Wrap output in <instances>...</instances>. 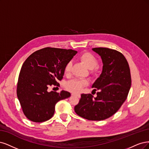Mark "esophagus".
<instances>
[{
  "instance_id": "1",
  "label": "esophagus",
  "mask_w": 149,
  "mask_h": 149,
  "mask_svg": "<svg viewBox=\"0 0 149 149\" xmlns=\"http://www.w3.org/2000/svg\"><path fill=\"white\" fill-rule=\"evenodd\" d=\"M72 95H75V96H77V97H80V94H77V93H72Z\"/></svg>"
}]
</instances>
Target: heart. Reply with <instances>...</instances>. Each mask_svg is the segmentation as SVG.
<instances>
[{
	"mask_svg": "<svg viewBox=\"0 0 149 149\" xmlns=\"http://www.w3.org/2000/svg\"><path fill=\"white\" fill-rule=\"evenodd\" d=\"M79 58L88 69H93L98 63L97 59L90 52H86L81 53L79 56ZM72 65V62L69 61L65 65L64 72L65 74L68 75L70 72ZM87 84L88 82L87 80L76 78L68 81L66 84V88L74 93H78Z\"/></svg>",
	"mask_w": 149,
	"mask_h": 149,
	"instance_id": "obj_1",
	"label": "heart"
}]
</instances>
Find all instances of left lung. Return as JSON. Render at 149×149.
<instances>
[{
    "mask_svg": "<svg viewBox=\"0 0 149 149\" xmlns=\"http://www.w3.org/2000/svg\"><path fill=\"white\" fill-rule=\"evenodd\" d=\"M92 50L102 58V73L92 87L100 91L93 98L92 94H81L75 112L81 118L91 121L106 119L116 113L125 102L131 86L128 62L123 54L106 47Z\"/></svg>",
    "mask_w": 149,
    "mask_h": 149,
    "instance_id": "obj_1",
    "label": "left lung"
}]
</instances>
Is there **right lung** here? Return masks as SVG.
<instances>
[{
  "label": "right lung",
  "instance_id": "add662e5",
  "mask_svg": "<svg viewBox=\"0 0 149 149\" xmlns=\"http://www.w3.org/2000/svg\"><path fill=\"white\" fill-rule=\"evenodd\" d=\"M77 53L72 49L45 47L33 52L24 62L17 93L24 114L30 121L49 120L54 114L56 104L70 97L67 91L49 92L47 88L62 79L65 65Z\"/></svg>",
  "mask_w": 149,
  "mask_h": 149
}]
</instances>
